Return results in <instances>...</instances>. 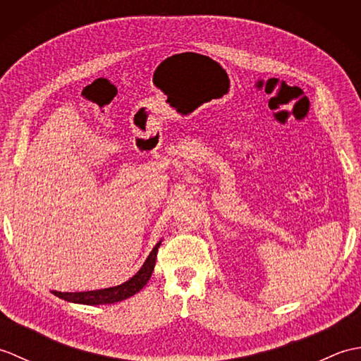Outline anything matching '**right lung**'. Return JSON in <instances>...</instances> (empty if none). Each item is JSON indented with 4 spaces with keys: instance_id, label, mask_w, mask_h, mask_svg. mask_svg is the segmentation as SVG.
Masks as SVG:
<instances>
[{
    "instance_id": "right-lung-1",
    "label": "right lung",
    "mask_w": 361,
    "mask_h": 361,
    "mask_svg": "<svg viewBox=\"0 0 361 361\" xmlns=\"http://www.w3.org/2000/svg\"><path fill=\"white\" fill-rule=\"evenodd\" d=\"M161 245V240L155 245V248L150 251L149 257L145 259L144 265L140 268L133 278H130L124 283L116 287L110 288H101V290H91V291H74V293H62V291L52 290V293L59 296L60 299H65L68 302H75V304H87V305H99V304H114L119 301H124V299L136 295L137 291L142 290L145 283L149 282L150 276L153 273V268H155L157 262V252Z\"/></svg>"
}]
</instances>
